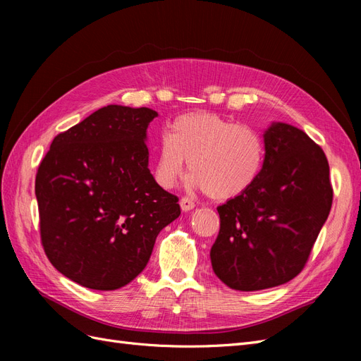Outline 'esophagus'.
<instances>
[{"instance_id": "1", "label": "esophagus", "mask_w": 361, "mask_h": 361, "mask_svg": "<svg viewBox=\"0 0 361 361\" xmlns=\"http://www.w3.org/2000/svg\"><path fill=\"white\" fill-rule=\"evenodd\" d=\"M194 207V202L191 200V199H188V197H183V199H180V209L183 211V212H188V211H191Z\"/></svg>"}]
</instances>
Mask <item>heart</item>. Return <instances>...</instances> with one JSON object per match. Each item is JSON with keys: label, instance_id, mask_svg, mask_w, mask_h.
Listing matches in <instances>:
<instances>
[{"label": "heart", "instance_id": "1", "mask_svg": "<svg viewBox=\"0 0 361 361\" xmlns=\"http://www.w3.org/2000/svg\"><path fill=\"white\" fill-rule=\"evenodd\" d=\"M267 157L259 130L211 113L182 114L159 141L154 178L164 190L179 182L188 161L191 188L214 200H231L259 179Z\"/></svg>", "mask_w": 361, "mask_h": 361}]
</instances>
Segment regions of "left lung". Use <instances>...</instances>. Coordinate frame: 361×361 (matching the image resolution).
Returning <instances> with one entry per match:
<instances>
[{"label":"left lung","instance_id":"obj_1","mask_svg":"<svg viewBox=\"0 0 361 361\" xmlns=\"http://www.w3.org/2000/svg\"><path fill=\"white\" fill-rule=\"evenodd\" d=\"M264 140L267 157L256 183L216 207L212 269L235 290L268 289L297 277L333 203L329 161L304 130L274 122Z\"/></svg>","mask_w":361,"mask_h":361}]
</instances>
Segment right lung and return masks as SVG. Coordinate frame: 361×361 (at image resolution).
Segmentation results:
<instances>
[{
  "mask_svg": "<svg viewBox=\"0 0 361 361\" xmlns=\"http://www.w3.org/2000/svg\"><path fill=\"white\" fill-rule=\"evenodd\" d=\"M150 108L106 105L59 134L36 176L42 245L51 264L96 290L143 271L179 199L149 170Z\"/></svg>",
  "mask_w": 361,
  "mask_h": 361,
  "instance_id": "right-lung-1",
  "label": "right lung"
}]
</instances>
